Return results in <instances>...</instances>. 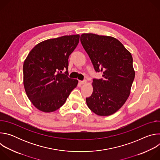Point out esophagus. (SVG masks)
I'll use <instances>...</instances> for the list:
<instances>
[{
    "label": "esophagus",
    "instance_id": "34e87169",
    "mask_svg": "<svg viewBox=\"0 0 160 160\" xmlns=\"http://www.w3.org/2000/svg\"><path fill=\"white\" fill-rule=\"evenodd\" d=\"M79 83H80V84H85V83H86V80H80L79 81Z\"/></svg>",
    "mask_w": 160,
    "mask_h": 160
}]
</instances>
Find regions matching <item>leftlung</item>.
Segmentation results:
<instances>
[{
  "label": "left lung",
  "mask_w": 160,
  "mask_h": 160,
  "mask_svg": "<svg viewBox=\"0 0 160 160\" xmlns=\"http://www.w3.org/2000/svg\"><path fill=\"white\" fill-rule=\"evenodd\" d=\"M82 46L96 72L103 78L93 79V92L86 98L89 109L99 116L117 112L128 99L135 78L130 52L115 38L83 33Z\"/></svg>",
  "instance_id": "obj_1"
}]
</instances>
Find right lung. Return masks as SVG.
Returning a JSON list of instances; mask_svg holds the SVG:
<instances>
[{
	"label": "right lung",
	"mask_w": 160,
	"mask_h": 160,
	"mask_svg": "<svg viewBox=\"0 0 160 160\" xmlns=\"http://www.w3.org/2000/svg\"><path fill=\"white\" fill-rule=\"evenodd\" d=\"M80 35H66L43 41L32 49L23 64V84L33 106L45 112L66 102L78 80L68 77V58ZM66 71L64 73L62 72Z\"/></svg>",
	"instance_id": "obj_1"
}]
</instances>
